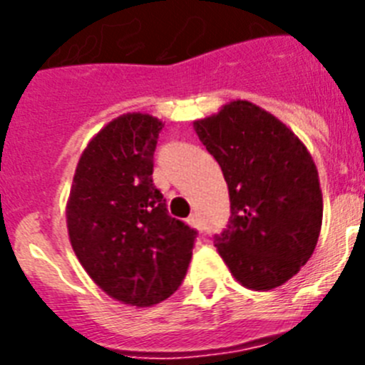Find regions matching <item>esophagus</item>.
Segmentation results:
<instances>
[{
  "label": "esophagus",
  "mask_w": 365,
  "mask_h": 365,
  "mask_svg": "<svg viewBox=\"0 0 365 365\" xmlns=\"http://www.w3.org/2000/svg\"><path fill=\"white\" fill-rule=\"evenodd\" d=\"M188 225H192V227H195V228L199 227V219H197V214L190 215V217H188Z\"/></svg>",
  "instance_id": "esophagus-1"
}]
</instances>
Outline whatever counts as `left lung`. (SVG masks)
Instances as JSON below:
<instances>
[{"mask_svg":"<svg viewBox=\"0 0 365 365\" xmlns=\"http://www.w3.org/2000/svg\"><path fill=\"white\" fill-rule=\"evenodd\" d=\"M228 185L230 219L215 235L219 256L247 289L270 291L314 252L324 215L311 153L282 120L247 100L193 122Z\"/></svg>","mask_w":365,"mask_h":365,"instance_id":"1","label":"left lung"}]
</instances>
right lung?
<instances>
[{"label": "right lung", "instance_id": "right-lung-1", "mask_svg": "<svg viewBox=\"0 0 365 365\" xmlns=\"http://www.w3.org/2000/svg\"><path fill=\"white\" fill-rule=\"evenodd\" d=\"M164 128L146 113H125L87 144L67 201L73 250L111 298L150 307L179 289L197 230L168 214L153 185V153Z\"/></svg>", "mask_w": 365, "mask_h": 365}]
</instances>
